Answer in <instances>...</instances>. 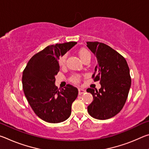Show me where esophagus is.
<instances>
[{"label": "esophagus", "instance_id": "1", "mask_svg": "<svg viewBox=\"0 0 149 149\" xmlns=\"http://www.w3.org/2000/svg\"><path fill=\"white\" fill-rule=\"evenodd\" d=\"M85 92H86V91L84 89H81V88H79V89H78V93H79V95L84 94V93H85Z\"/></svg>", "mask_w": 149, "mask_h": 149}]
</instances>
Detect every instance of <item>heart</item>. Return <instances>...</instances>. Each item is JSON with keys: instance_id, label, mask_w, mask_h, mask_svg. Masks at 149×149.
<instances>
[{"instance_id": "b5f03b06", "label": "heart", "mask_w": 149, "mask_h": 149, "mask_svg": "<svg viewBox=\"0 0 149 149\" xmlns=\"http://www.w3.org/2000/svg\"><path fill=\"white\" fill-rule=\"evenodd\" d=\"M78 54H79V56L80 58L81 59L82 61H84L85 59L87 58H91V53L89 50L85 49H81L79 50L78 52ZM65 59H66V55L64 54L62 55L59 58L58 60V64L62 66V65H64L65 62ZM70 81L72 83H74V84H78L80 81V76L79 75H74L70 77Z\"/></svg>"}]
</instances>
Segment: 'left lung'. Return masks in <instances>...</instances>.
Segmentation results:
<instances>
[{
	"label": "left lung",
	"mask_w": 149,
	"mask_h": 149,
	"mask_svg": "<svg viewBox=\"0 0 149 149\" xmlns=\"http://www.w3.org/2000/svg\"><path fill=\"white\" fill-rule=\"evenodd\" d=\"M87 46L97 59L92 78L101 85L99 91L87 89L94 99L88 112L95 119H109L120 112L127 99L132 84L129 66L125 58L107 45L87 42Z\"/></svg>",
	"instance_id": "left-lung-1"
}]
</instances>
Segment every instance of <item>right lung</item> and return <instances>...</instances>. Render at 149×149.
Masks as SVG:
<instances>
[{"instance_id":"obj_1","label":"right lung","mask_w":149,"mask_h":149,"mask_svg":"<svg viewBox=\"0 0 149 149\" xmlns=\"http://www.w3.org/2000/svg\"><path fill=\"white\" fill-rule=\"evenodd\" d=\"M76 43L68 42L47 47L31 58L23 72L25 96L37 116L47 122H64L71 114L77 89L70 84L58 89L54 83L55 75L60 70V56Z\"/></svg>"}]
</instances>
